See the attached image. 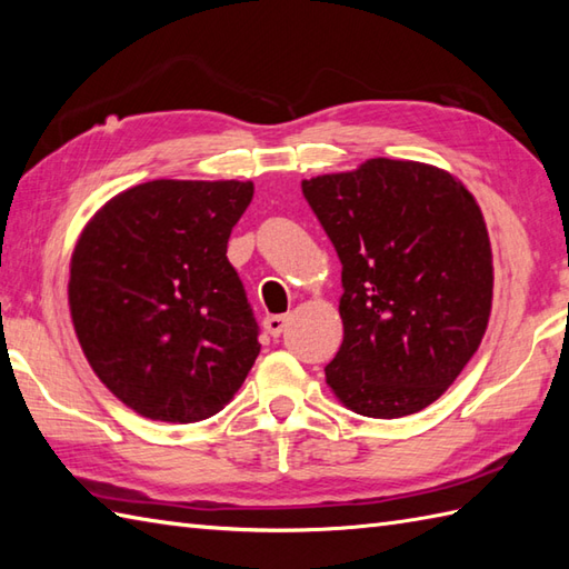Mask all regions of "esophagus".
I'll use <instances>...</instances> for the list:
<instances>
[{
	"label": "esophagus",
	"mask_w": 569,
	"mask_h": 569,
	"mask_svg": "<svg viewBox=\"0 0 569 569\" xmlns=\"http://www.w3.org/2000/svg\"><path fill=\"white\" fill-rule=\"evenodd\" d=\"M286 322H288L286 316H266V318H263V330L269 332L271 337H278V335L283 332Z\"/></svg>",
	"instance_id": "esophagus-1"
}]
</instances>
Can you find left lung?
<instances>
[{"instance_id": "obj_1", "label": "left lung", "mask_w": 569, "mask_h": 569, "mask_svg": "<svg viewBox=\"0 0 569 569\" xmlns=\"http://www.w3.org/2000/svg\"><path fill=\"white\" fill-rule=\"evenodd\" d=\"M342 261L345 340L325 367L355 413L403 418L447 391L487 332L493 266L485 217L455 176L369 159L303 180Z\"/></svg>"}]
</instances>
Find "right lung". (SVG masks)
<instances>
[{
	"mask_svg": "<svg viewBox=\"0 0 569 569\" xmlns=\"http://www.w3.org/2000/svg\"><path fill=\"white\" fill-rule=\"evenodd\" d=\"M251 198V180H149L82 229L72 325L92 371L139 416L210 418L257 361L259 325L227 259Z\"/></svg>",
	"mask_w": 569,
	"mask_h": 569,
	"instance_id": "add662e5",
	"label": "right lung"
}]
</instances>
